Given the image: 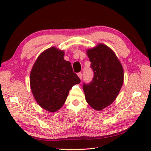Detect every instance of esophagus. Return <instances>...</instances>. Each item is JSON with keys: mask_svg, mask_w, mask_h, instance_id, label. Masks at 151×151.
<instances>
[{"mask_svg": "<svg viewBox=\"0 0 151 151\" xmlns=\"http://www.w3.org/2000/svg\"><path fill=\"white\" fill-rule=\"evenodd\" d=\"M77 75H78V76L79 78H80V79H81L82 77H83V74H82V73H78L77 74Z\"/></svg>", "mask_w": 151, "mask_h": 151, "instance_id": "34e87169", "label": "esophagus"}]
</instances>
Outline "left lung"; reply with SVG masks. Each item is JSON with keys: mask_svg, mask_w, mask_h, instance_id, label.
<instances>
[{"mask_svg": "<svg viewBox=\"0 0 151 151\" xmlns=\"http://www.w3.org/2000/svg\"><path fill=\"white\" fill-rule=\"evenodd\" d=\"M86 54L94 77L88 85H83L85 99L93 109L101 111L118 96L124 81L123 68L114 51L103 43L88 48Z\"/></svg>", "mask_w": 151, "mask_h": 151, "instance_id": "1", "label": "left lung"}]
</instances>
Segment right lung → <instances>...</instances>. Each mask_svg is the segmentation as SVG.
<instances>
[{"label": "right lung", "instance_id": "add662e5", "mask_svg": "<svg viewBox=\"0 0 151 151\" xmlns=\"http://www.w3.org/2000/svg\"><path fill=\"white\" fill-rule=\"evenodd\" d=\"M64 55L65 52L57 47L48 48L38 57L30 71L33 96L40 106L50 112L60 109L72 86L81 83Z\"/></svg>", "mask_w": 151, "mask_h": 151}]
</instances>
